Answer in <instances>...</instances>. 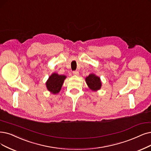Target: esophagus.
Returning <instances> with one entry per match:
<instances>
[{"label":"esophagus","instance_id":"34e87169","mask_svg":"<svg viewBox=\"0 0 151 151\" xmlns=\"http://www.w3.org/2000/svg\"><path fill=\"white\" fill-rule=\"evenodd\" d=\"M72 73H73L74 75L77 76V75L79 74V71H78V70H74V71L72 72Z\"/></svg>","mask_w":151,"mask_h":151}]
</instances>
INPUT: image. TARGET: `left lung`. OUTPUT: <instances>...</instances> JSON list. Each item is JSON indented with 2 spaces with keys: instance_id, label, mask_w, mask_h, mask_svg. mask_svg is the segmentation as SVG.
<instances>
[{
  "instance_id": "obj_1",
  "label": "left lung",
  "mask_w": 151,
  "mask_h": 151,
  "mask_svg": "<svg viewBox=\"0 0 151 151\" xmlns=\"http://www.w3.org/2000/svg\"><path fill=\"white\" fill-rule=\"evenodd\" d=\"M86 83L89 88L93 91H96L101 88V83L100 77L95 74H90L86 79Z\"/></svg>"
}]
</instances>
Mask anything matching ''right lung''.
Returning <instances> with one entry per match:
<instances>
[{
	"instance_id": "obj_1",
	"label": "right lung",
	"mask_w": 151,
	"mask_h": 151,
	"mask_svg": "<svg viewBox=\"0 0 151 151\" xmlns=\"http://www.w3.org/2000/svg\"><path fill=\"white\" fill-rule=\"evenodd\" d=\"M65 77H66L65 76L58 75V74L53 73L49 77V79L46 83L47 90L54 94L59 93L61 89Z\"/></svg>"
}]
</instances>
